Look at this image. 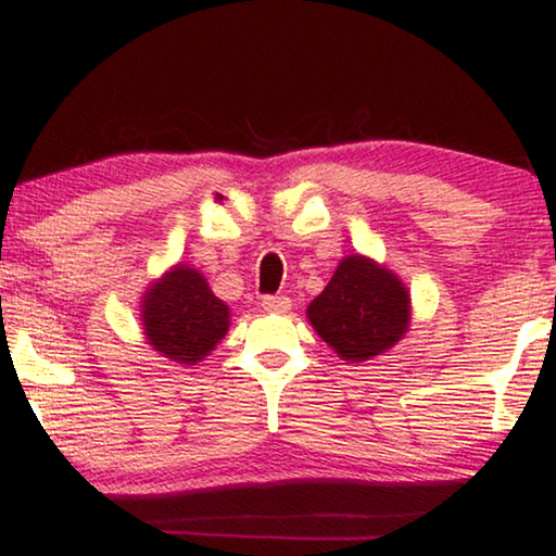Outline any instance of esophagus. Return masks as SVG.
Wrapping results in <instances>:
<instances>
[{"label":"esophagus","mask_w":556,"mask_h":556,"mask_svg":"<svg viewBox=\"0 0 556 556\" xmlns=\"http://www.w3.org/2000/svg\"><path fill=\"white\" fill-rule=\"evenodd\" d=\"M262 308H265V312L285 314V312H289V308H291V299L285 296V294H277V296L269 294V296L262 299Z\"/></svg>","instance_id":"esophagus-1"}]
</instances>
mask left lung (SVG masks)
<instances>
[{"label": "left lung", "mask_w": 556, "mask_h": 556, "mask_svg": "<svg viewBox=\"0 0 556 556\" xmlns=\"http://www.w3.org/2000/svg\"><path fill=\"white\" fill-rule=\"evenodd\" d=\"M308 321L343 361L363 363L407 331L409 294L388 269L351 255L312 301Z\"/></svg>", "instance_id": "left-lung-1"}]
</instances>
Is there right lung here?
<instances>
[{
  "mask_svg": "<svg viewBox=\"0 0 556 556\" xmlns=\"http://www.w3.org/2000/svg\"><path fill=\"white\" fill-rule=\"evenodd\" d=\"M144 333L176 363H199L228 331V306L199 271L176 267L149 289L142 304Z\"/></svg>",
  "mask_w": 556,
  "mask_h": 556,
  "instance_id": "obj_1",
  "label": "right lung"
}]
</instances>
